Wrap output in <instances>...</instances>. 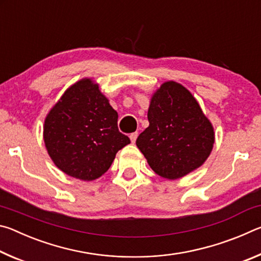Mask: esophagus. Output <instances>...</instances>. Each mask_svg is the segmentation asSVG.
Masks as SVG:
<instances>
[{"label": "esophagus", "mask_w": 261, "mask_h": 261, "mask_svg": "<svg viewBox=\"0 0 261 261\" xmlns=\"http://www.w3.org/2000/svg\"><path fill=\"white\" fill-rule=\"evenodd\" d=\"M137 137H138V132H134V134H131V135H130V140H131V143H132V144H134L135 141H136Z\"/></svg>", "instance_id": "1"}]
</instances>
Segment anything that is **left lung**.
Listing matches in <instances>:
<instances>
[{
  "instance_id": "8db88e82",
  "label": "left lung",
  "mask_w": 261,
  "mask_h": 261,
  "mask_svg": "<svg viewBox=\"0 0 261 261\" xmlns=\"http://www.w3.org/2000/svg\"><path fill=\"white\" fill-rule=\"evenodd\" d=\"M147 118L136 145L154 173L177 179L204 165L213 149L214 127L191 92L165 82L152 95Z\"/></svg>"
}]
</instances>
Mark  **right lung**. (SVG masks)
I'll return each mask as SVG.
<instances>
[{
	"label": "right lung",
	"instance_id": "obj_1",
	"mask_svg": "<svg viewBox=\"0 0 261 261\" xmlns=\"http://www.w3.org/2000/svg\"><path fill=\"white\" fill-rule=\"evenodd\" d=\"M118 114L92 78L70 86L45 118L43 141L54 165L71 177L94 180L112 166L129 137L117 127Z\"/></svg>",
	"mask_w": 261,
	"mask_h": 261
}]
</instances>
